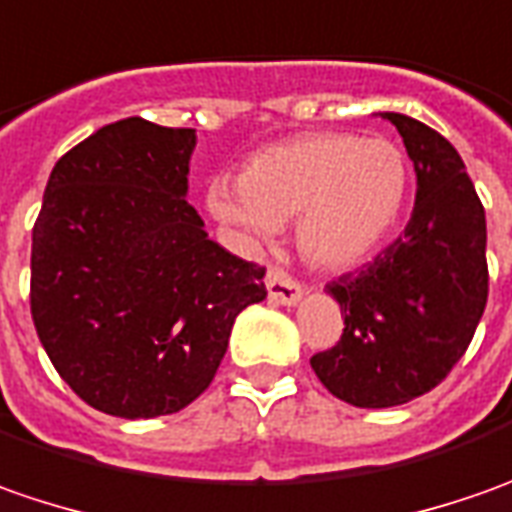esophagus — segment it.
Instances as JSON below:
<instances>
[{"instance_id":"34e87169","label":"esophagus","mask_w":512,"mask_h":512,"mask_svg":"<svg viewBox=\"0 0 512 512\" xmlns=\"http://www.w3.org/2000/svg\"><path fill=\"white\" fill-rule=\"evenodd\" d=\"M266 286H269V297H272L274 303H280V306H294L303 297V286L289 272H283L280 266H269Z\"/></svg>"}]
</instances>
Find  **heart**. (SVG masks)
Here are the masks:
<instances>
[{
  "mask_svg": "<svg viewBox=\"0 0 512 512\" xmlns=\"http://www.w3.org/2000/svg\"><path fill=\"white\" fill-rule=\"evenodd\" d=\"M411 186V161L388 138L311 133L255 152L240 184L209 189V212L223 223L269 235L297 218L311 263L357 266L394 232Z\"/></svg>",
  "mask_w": 512,
  "mask_h": 512,
  "instance_id": "heart-1",
  "label": "heart"
}]
</instances>
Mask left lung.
Listing matches in <instances>:
<instances>
[{"label":"left lung","mask_w":512,"mask_h":512,"mask_svg":"<svg viewBox=\"0 0 512 512\" xmlns=\"http://www.w3.org/2000/svg\"><path fill=\"white\" fill-rule=\"evenodd\" d=\"M414 161L416 203L405 232L371 263L331 280L345 328L311 357L317 379L357 408L428 394L462 360L487 306L485 206L448 138L382 113Z\"/></svg>","instance_id":"obj_1"}]
</instances>
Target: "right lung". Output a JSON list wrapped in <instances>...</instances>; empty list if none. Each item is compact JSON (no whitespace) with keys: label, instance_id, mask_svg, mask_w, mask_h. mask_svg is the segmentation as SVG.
<instances>
[{"label":"right lung","instance_id":"right-lung-1","mask_svg":"<svg viewBox=\"0 0 512 512\" xmlns=\"http://www.w3.org/2000/svg\"><path fill=\"white\" fill-rule=\"evenodd\" d=\"M195 130L121 118L64 152L33 223L30 314L59 377L110 416L175 414L266 297L186 201Z\"/></svg>","mask_w":512,"mask_h":512}]
</instances>
